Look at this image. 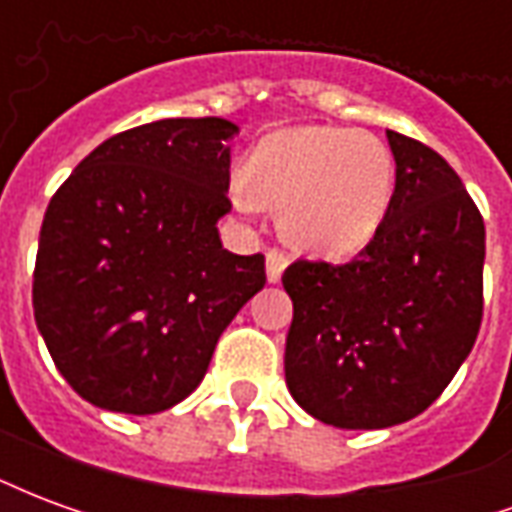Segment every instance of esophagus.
I'll return each mask as SVG.
<instances>
[{
    "label": "esophagus",
    "mask_w": 512,
    "mask_h": 512,
    "mask_svg": "<svg viewBox=\"0 0 512 512\" xmlns=\"http://www.w3.org/2000/svg\"><path fill=\"white\" fill-rule=\"evenodd\" d=\"M288 255L285 252H279V249H271L266 255V277L268 282H279L282 279V271L288 268Z\"/></svg>",
    "instance_id": "esophagus-1"
}]
</instances>
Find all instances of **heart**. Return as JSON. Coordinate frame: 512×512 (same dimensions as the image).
Here are the masks:
<instances>
[{
    "mask_svg": "<svg viewBox=\"0 0 512 512\" xmlns=\"http://www.w3.org/2000/svg\"><path fill=\"white\" fill-rule=\"evenodd\" d=\"M233 186L238 211L282 205V233L304 252L354 255L384 227L395 200V158L370 131L296 126L263 136Z\"/></svg>",
    "mask_w": 512,
    "mask_h": 512,
    "instance_id": "obj_1",
    "label": "heart"
}]
</instances>
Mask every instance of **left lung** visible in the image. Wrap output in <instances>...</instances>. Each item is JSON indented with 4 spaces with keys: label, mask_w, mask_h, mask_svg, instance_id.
Returning <instances> with one entry per match:
<instances>
[{
    "label": "left lung",
    "mask_w": 512,
    "mask_h": 512,
    "mask_svg": "<svg viewBox=\"0 0 512 512\" xmlns=\"http://www.w3.org/2000/svg\"><path fill=\"white\" fill-rule=\"evenodd\" d=\"M395 200L381 233L343 266L296 260L285 381L326 425L378 430L444 392L483 321L485 224L461 178L411 136L386 131Z\"/></svg>",
    "instance_id": "8db88e82"
}]
</instances>
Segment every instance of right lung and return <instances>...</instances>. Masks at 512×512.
<instances>
[{
    "label": "right lung",
    "mask_w": 512,
    "mask_h": 512,
    "mask_svg": "<svg viewBox=\"0 0 512 512\" xmlns=\"http://www.w3.org/2000/svg\"><path fill=\"white\" fill-rule=\"evenodd\" d=\"M222 117H169L109 136L51 197L32 277L38 332L76 395L158 414L200 386L213 348L266 285V257L233 255Z\"/></svg>",
    "instance_id": "right-lung-1"
}]
</instances>
